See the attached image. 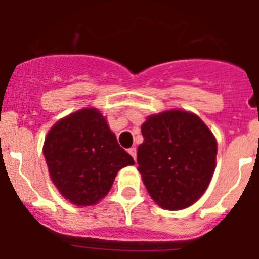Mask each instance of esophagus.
Masks as SVG:
<instances>
[{
    "instance_id": "34e87169",
    "label": "esophagus",
    "mask_w": 259,
    "mask_h": 259,
    "mask_svg": "<svg viewBox=\"0 0 259 259\" xmlns=\"http://www.w3.org/2000/svg\"><path fill=\"white\" fill-rule=\"evenodd\" d=\"M128 153H130V154L132 155V158H134L135 161H136V154H137L136 148H130V149H128Z\"/></svg>"
}]
</instances>
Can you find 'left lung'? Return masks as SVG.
Returning <instances> with one entry per match:
<instances>
[{
    "instance_id": "obj_1",
    "label": "left lung",
    "mask_w": 259,
    "mask_h": 259,
    "mask_svg": "<svg viewBox=\"0 0 259 259\" xmlns=\"http://www.w3.org/2000/svg\"><path fill=\"white\" fill-rule=\"evenodd\" d=\"M137 170L150 197L166 210L193 205L211 182L217 140L196 114L167 110L149 115L141 125Z\"/></svg>"
}]
</instances>
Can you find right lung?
I'll return each instance as SVG.
<instances>
[{"label":"right lung","mask_w":259,"mask_h":259,"mask_svg":"<svg viewBox=\"0 0 259 259\" xmlns=\"http://www.w3.org/2000/svg\"><path fill=\"white\" fill-rule=\"evenodd\" d=\"M42 152L53 184L76 206L96 205L109 193L118 171L135 164L95 107L58 120L48 132Z\"/></svg>","instance_id":"right-lung-1"}]
</instances>
